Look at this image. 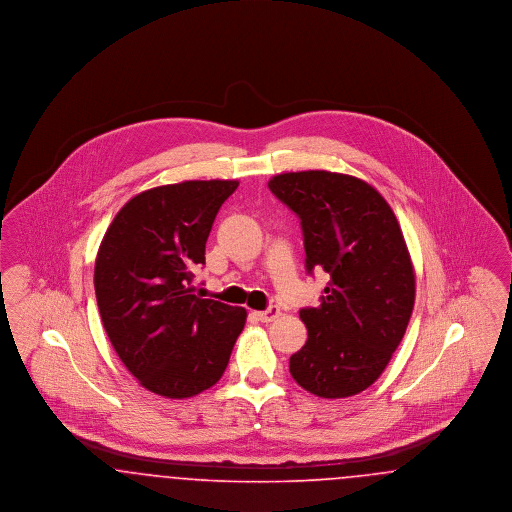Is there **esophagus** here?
Returning <instances> with one entry per match:
<instances>
[{
	"instance_id": "esophagus-1",
	"label": "esophagus",
	"mask_w": 512,
	"mask_h": 512,
	"mask_svg": "<svg viewBox=\"0 0 512 512\" xmlns=\"http://www.w3.org/2000/svg\"><path fill=\"white\" fill-rule=\"evenodd\" d=\"M253 315L259 318L261 322H272L274 318H278V315H280V309L272 305V307H268L267 311H255Z\"/></svg>"
}]
</instances>
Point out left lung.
I'll return each instance as SVG.
<instances>
[{
    "instance_id": "obj_1",
    "label": "left lung",
    "mask_w": 512,
    "mask_h": 512,
    "mask_svg": "<svg viewBox=\"0 0 512 512\" xmlns=\"http://www.w3.org/2000/svg\"><path fill=\"white\" fill-rule=\"evenodd\" d=\"M270 192L301 220L307 272L330 276L299 317L309 338L290 357L293 380L324 399L372 386L403 340L414 268L388 201L365 180L328 171L276 174Z\"/></svg>"
}]
</instances>
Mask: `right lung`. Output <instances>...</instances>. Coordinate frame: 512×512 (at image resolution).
Here are the masks:
<instances>
[{
  "instance_id": "add662e5",
  "label": "right lung",
  "mask_w": 512,
  "mask_h": 512,
  "mask_svg": "<svg viewBox=\"0 0 512 512\" xmlns=\"http://www.w3.org/2000/svg\"><path fill=\"white\" fill-rule=\"evenodd\" d=\"M236 188L238 180H186L134 195L99 245L103 328L128 372L157 395L186 399L215 386L244 330V307L203 299L192 286Z\"/></svg>"
}]
</instances>
